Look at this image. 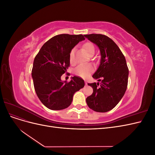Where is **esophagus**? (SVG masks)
Here are the masks:
<instances>
[{
	"instance_id": "34e87169",
	"label": "esophagus",
	"mask_w": 155,
	"mask_h": 155,
	"mask_svg": "<svg viewBox=\"0 0 155 155\" xmlns=\"http://www.w3.org/2000/svg\"><path fill=\"white\" fill-rule=\"evenodd\" d=\"M85 85H87V82L86 81H85Z\"/></svg>"
}]
</instances>
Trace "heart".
<instances>
[{"label":"heart","instance_id":"heart-1","mask_svg":"<svg viewBox=\"0 0 155 155\" xmlns=\"http://www.w3.org/2000/svg\"><path fill=\"white\" fill-rule=\"evenodd\" d=\"M83 47L84 50H85L86 52L91 55L94 53L95 51V47L94 45L92 43H90V42H87V43H85L83 45ZM74 51L75 49L73 48L71 51H70V54H69V60L70 62L71 63H73L74 62ZM94 70V67L91 64H79V66H78L76 69H75L74 72L75 74H76L77 76L83 78H85L88 77L89 75H90Z\"/></svg>","mask_w":155,"mask_h":155}]
</instances>
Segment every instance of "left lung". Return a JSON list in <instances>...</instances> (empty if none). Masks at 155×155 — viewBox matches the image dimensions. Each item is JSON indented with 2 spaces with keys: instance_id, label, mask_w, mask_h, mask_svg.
<instances>
[{
  "instance_id": "1",
  "label": "left lung",
  "mask_w": 155,
  "mask_h": 155,
  "mask_svg": "<svg viewBox=\"0 0 155 155\" xmlns=\"http://www.w3.org/2000/svg\"><path fill=\"white\" fill-rule=\"evenodd\" d=\"M100 50V66L92 77L101 82L88 83L93 88L86 101L90 109L106 112L118 104L127 87L129 69L124 54L109 37L102 34L85 35Z\"/></svg>"
}]
</instances>
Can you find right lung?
I'll list each match as a JSON object with an SVG mask.
<instances>
[{
	"label": "right lung",
	"instance_id": "obj_1",
	"mask_svg": "<svg viewBox=\"0 0 155 155\" xmlns=\"http://www.w3.org/2000/svg\"><path fill=\"white\" fill-rule=\"evenodd\" d=\"M85 40L81 34H60L49 39L40 49L34 61L31 76L39 99L50 110L66 109L71 104L74 93L85 86L78 76L62 81L61 77L70 66V51Z\"/></svg>",
	"mask_w": 155,
	"mask_h": 155
}]
</instances>
